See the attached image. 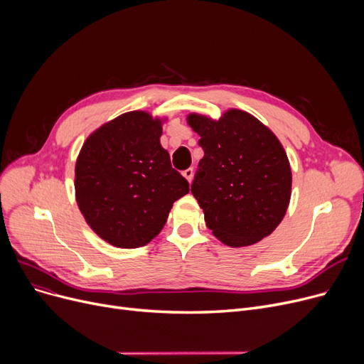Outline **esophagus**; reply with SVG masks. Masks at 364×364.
<instances>
[{
	"label": "esophagus",
	"mask_w": 364,
	"mask_h": 364,
	"mask_svg": "<svg viewBox=\"0 0 364 364\" xmlns=\"http://www.w3.org/2000/svg\"><path fill=\"white\" fill-rule=\"evenodd\" d=\"M183 177H184L188 183L192 181V178H193V169H192V168H188V169L183 171Z\"/></svg>",
	"instance_id": "esophagus-1"
}]
</instances>
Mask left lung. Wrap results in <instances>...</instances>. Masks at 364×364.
I'll use <instances>...</instances> for the list:
<instances>
[{
	"mask_svg": "<svg viewBox=\"0 0 364 364\" xmlns=\"http://www.w3.org/2000/svg\"><path fill=\"white\" fill-rule=\"evenodd\" d=\"M186 121L205 151L192 193L206 227L232 247L270 236L292 193L291 164L276 134L240 109L225 110L220 119L193 112Z\"/></svg>",
	"mask_w": 364,
	"mask_h": 364,
	"instance_id": "left-lung-1",
	"label": "left lung"
}]
</instances>
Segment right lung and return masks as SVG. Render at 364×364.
Here are the masks:
<instances>
[{"mask_svg":"<svg viewBox=\"0 0 364 364\" xmlns=\"http://www.w3.org/2000/svg\"><path fill=\"white\" fill-rule=\"evenodd\" d=\"M166 117L119 114L84 141L75 164V199L91 230L114 247L136 250L155 239L188 183L161 146Z\"/></svg>","mask_w":364,"mask_h":364,"instance_id":"1","label":"right lung"}]
</instances>
